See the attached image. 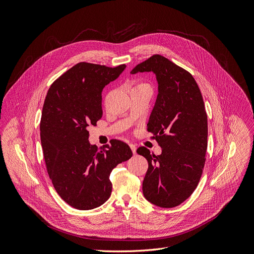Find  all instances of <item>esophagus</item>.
Instances as JSON below:
<instances>
[{"label": "esophagus", "instance_id": "obj_1", "mask_svg": "<svg viewBox=\"0 0 254 254\" xmlns=\"http://www.w3.org/2000/svg\"><path fill=\"white\" fill-rule=\"evenodd\" d=\"M130 149L132 150V153L135 155L136 154V150H137V147L134 145V144H130Z\"/></svg>", "mask_w": 254, "mask_h": 254}]
</instances>
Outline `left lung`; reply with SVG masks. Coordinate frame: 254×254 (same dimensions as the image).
<instances>
[{
  "instance_id": "1",
  "label": "left lung",
  "mask_w": 254,
  "mask_h": 254,
  "mask_svg": "<svg viewBox=\"0 0 254 254\" xmlns=\"http://www.w3.org/2000/svg\"><path fill=\"white\" fill-rule=\"evenodd\" d=\"M152 72L158 95L147 130L162 149L151 155L145 147L137 153L148 161L143 180L144 197L156 206L172 208L195 190L205 164L207 115L203 98L190 73L161 55H153L130 73Z\"/></svg>"
}]
</instances>
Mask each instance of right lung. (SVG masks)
<instances>
[{
    "label": "right lung",
    "instance_id": "1",
    "mask_svg": "<svg viewBox=\"0 0 254 254\" xmlns=\"http://www.w3.org/2000/svg\"><path fill=\"white\" fill-rule=\"evenodd\" d=\"M125 68L82 62L60 76L47 93L40 124L46 167L57 193L76 209L90 210L106 202L112 170L133 155L122 141L111 140L98 148L88 140V127L103 115L104 87Z\"/></svg>",
    "mask_w": 254,
    "mask_h": 254
}]
</instances>
